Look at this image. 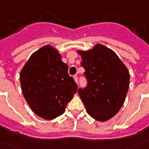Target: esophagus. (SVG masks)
I'll return each mask as SVG.
<instances>
[{
  "instance_id": "esophagus-1",
  "label": "esophagus",
  "mask_w": 149,
  "mask_h": 149,
  "mask_svg": "<svg viewBox=\"0 0 149 149\" xmlns=\"http://www.w3.org/2000/svg\"><path fill=\"white\" fill-rule=\"evenodd\" d=\"M73 79H74L75 82L76 83L78 82V77H77V75H74V76H73Z\"/></svg>"
}]
</instances>
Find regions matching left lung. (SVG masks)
<instances>
[{
    "label": "left lung",
    "mask_w": 149,
    "mask_h": 149,
    "mask_svg": "<svg viewBox=\"0 0 149 149\" xmlns=\"http://www.w3.org/2000/svg\"><path fill=\"white\" fill-rule=\"evenodd\" d=\"M81 56L87 86L78 92L87 113L95 120L105 122L120 111L130 84L127 66L112 50L101 44L92 49L77 50Z\"/></svg>",
    "instance_id": "8db88e82"
}]
</instances>
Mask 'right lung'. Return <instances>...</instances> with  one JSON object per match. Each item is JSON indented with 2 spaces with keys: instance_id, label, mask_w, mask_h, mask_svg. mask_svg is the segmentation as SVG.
I'll use <instances>...</instances> for the list:
<instances>
[{
  "instance_id": "1",
  "label": "right lung",
  "mask_w": 149,
  "mask_h": 149,
  "mask_svg": "<svg viewBox=\"0 0 149 149\" xmlns=\"http://www.w3.org/2000/svg\"><path fill=\"white\" fill-rule=\"evenodd\" d=\"M68 69L58 51L50 44L29 57L20 72V84L25 99L36 115L50 120L64 113L77 91Z\"/></svg>"
}]
</instances>
